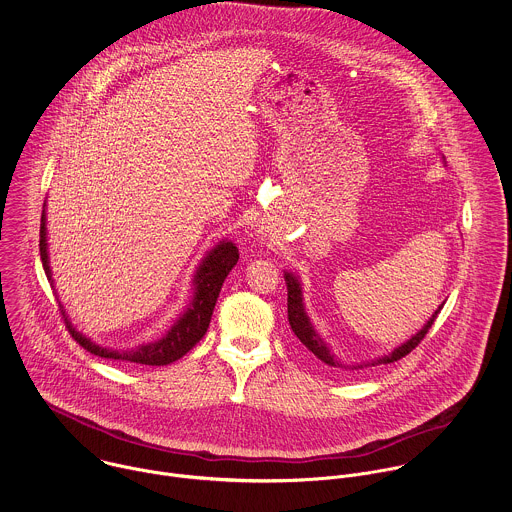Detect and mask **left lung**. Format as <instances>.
Returning <instances> with one entry per match:
<instances>
[{
  "mask_svg": "<svg viewBox=\"0 0 512 512\" xmlns=\"http://www.w3.org/2000/svg\"><path fill=\"white\" fill-rule=\"evenodd\" d=\"M285 281H287V317H289V325L293 329V333L297 335V339L325 365L333 367V369H341V371H363V369H371V367H377V365H389V363H395L403 357H407L423 339L425 335L429 333V329L433 327L437 315L441 313L443 305L433 313V317L427 321V325L417 333L413 335L407 343H403L401 347H397L395 351H391L389 355L385 357H379V359H371V361H363V363H355V365H345L343 361H339L331 349L327 347V343L317 335V331L313 329L311 325V319L309 315L305 313V305H303V293H301V283L299 279L293 275V273H285Z\"/></svg>",
  "mask_w": 512,
  "mask_h": 512,
  "instance_id": "8db88e82",
  "label": "left lung"
}]
</instances>
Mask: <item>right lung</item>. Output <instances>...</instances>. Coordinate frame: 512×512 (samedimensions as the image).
Returning a JSON list of instances; mask_svg holds the SVG:
<instances>
[{
	"instance_id": "add662e5",
	"label": "right lung",
	"mask_w": 512,
	"mask_h": 512,
	"mask_svg": "<svg viewBox=\"0 0 512 512\" xmlns=\"http://www.w3.org/2000/svg\"><path fill=\"white\" fill-rule=\"evenodd\" d=\"M39 255H41V263L45 269L47 279L53 283L51 279V269H49V259H47V229H45V213L41 215V227H39ZM239 259V249L231 243V241H221L219 245H215L201 261V265L197 267V273L193 277V285H195V295L191 305L187 307V311L175 321V325L167 331L165 337H161L159 341L141 345L137 349L131 351H113V349H103L99 345H95L91 339L83 337L79 331L73 329V325L67 321L65 311V323H67V331L71 333V337L91 355H97L101 359H113V361H129V363H137V365H151V367H161V365H169L177 359H181L185 353H189L207 333V327L211 323V315L221 291V285L225 281V277L229 275V271L237 265Z\"/></svg>"
}]
</instances>
